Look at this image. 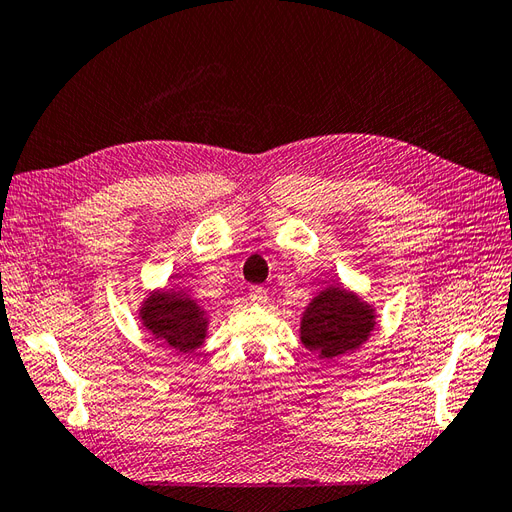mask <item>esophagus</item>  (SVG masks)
Wrapping results in <instances>:
<instances>
[{
	"label": "esophagus",
	"mask_w": 512,
	"mask_h": 512,
	"mask_svg": "<svg viewBox=\"0 0 512 512\" xmlns=\"http://www.w3.org/2000/svg\"><path fill=\"white\" fill-rule=\"evenodd\" d=\"M248 299H251V303L255 305H266L268 303V292L264 288H251V292H248Z\"/></svg>",
	"instance_id": "34e87169"
}]
</instances>
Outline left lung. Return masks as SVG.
I'll list each match as a JSON object with an SVG mask.
<instances>
[{
	"instance_id": "8db88e82",
	"label": "left lung",
	"mask_w": 512,
	"mask_h": 512,
	"mask_svg": "<svg viewBox=\"0 0 512 512\" xmlns=\"http://www.w3.org/2000/svg\"><path fill=\"white\" fill-rule=\"evenodd\" d=\"M375 329V312L353 292L327 288L307 305L301 320V342L320 358L331 360L362 347Z\"/></svg>"
}]
</instances>
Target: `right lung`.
Returning <instances> with one entry per match:
<instances>
[{
  "label": "right lung",
  "mask_w": 512,
  "mask_h": 512,
  "mask_svg": "<svg viewBox=\"0 0 512 512\" xmlns=\"http://www.w3.org/2000/svg\"><path fill=\"white\" fill-rule=\"evenodd\" d=\"M139 316L154 340H163L176 353H192L205 342L209 323L205 310L183 292L150 294Z\"/></svg>",
  "instance_id": "1"
}]
</instances>
